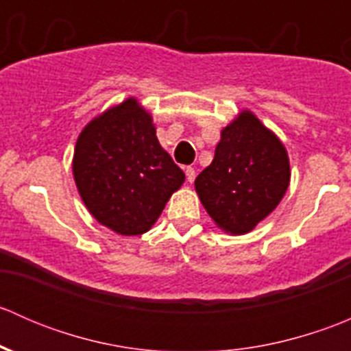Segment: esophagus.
<instances>
[{
  "instance_id": "obj_1",
  "label": "esophagus",
  "mask_w": 351,
  "mask_h": 351,
  "mask_svg": "<svg viewBox=\"0 0 351 351\" xmlns=\"http://www.w3.org/2000/svg\"><path fill=\"white\" fill-rule=\"evenodd\" d=\"M185 175H186V180H189V182L192 183L193 180H195V176H197V171H195V168H192V166H189V168L185 169Z\"/></svg>"
}]
</instances>
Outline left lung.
<instances>
[{
	"label": "left lung",
	"instance_id": "left-lung-1",
	"mask_svg": "<svg viewBox=\"0 0 351 351\" xmlns=\"http://www.w3.org/2000/svg\"><path fill=\"white\" fill-rule=\"evenodd\" d=\"M290 183L285 146L250 110L221 132L210 165L197 176L195 192L219 229L246 234L277 208Z\"/></svg>",
	"mask_w": 351,
	"mask_h": 351
}]
</instances>
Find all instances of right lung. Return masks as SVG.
Returning a JSON list of instances; mask_svg holds the SVG:
<instances>
[{
    "label": "right lung",
    "instance_id": "add662e5",
    "mask_svg": "<svg viewBox=\"0 0 351 351\" xmlns=\"http://www.w3.org/2000/svg\"><path fill=\"white\" fill-rule=\"evenodd\" d=\"M73 175L90 214L122 236L149 231L185 182V173L156 137L153 115L134 97L81 130Z\"/></svg>",
    "mask_w": 351,
    "mask_h": 351
}]
</instances>
